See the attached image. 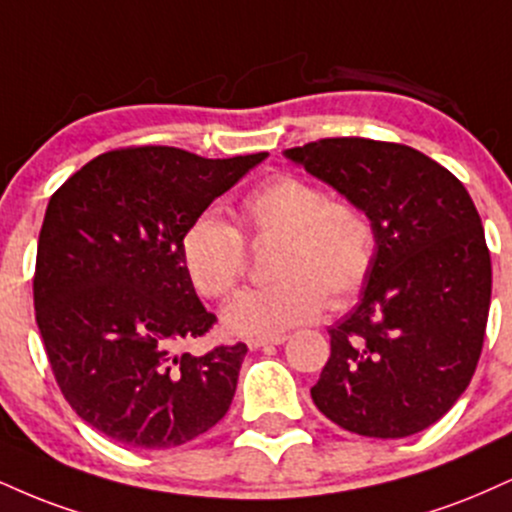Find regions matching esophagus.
<instances>
[{
  "mask_svg": "<svg viewBox=\"0 0 512 512\" xmlns=\"http://www.w3.org/2000/svg\"><path fill=\"white\" fill-rule=\"evenodd\" d=\"M286 343V336H272V338H250L248 348L257 350V348H267V346H281Z\"/></svg>",
  "mask_w": 512,
  "mask_h": 512,
  "instance_id": "1",
  "label": "esophagus"
}]
</instances>
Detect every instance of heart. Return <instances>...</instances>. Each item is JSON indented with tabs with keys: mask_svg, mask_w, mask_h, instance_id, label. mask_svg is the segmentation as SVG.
Wrapping results in <instances>:
<instances>
[{
	"mask_svg": "<svg viewBox=\"0 0 512 512\" xmlns=\"http://www.w3.org/2000/svg\"><path fill=\"white\" fill-rule=\"evenodd\" d=\"M252 238L279 236L272 272L279 281L243 291L224 307V326L236 336L272 338L317 319L326 307L348 305L374 264L372 221L353 202L329 200L315 183L276 176L240 205ZM183 267L200 293L226 298L245 269V243L224 217L207 209L181 236Z\"/></svg>",
	"mask_w": 512,
	"mask_h": 512,
	"instance_id": "heart-1",
	"label": "heart"
}]
</instances>
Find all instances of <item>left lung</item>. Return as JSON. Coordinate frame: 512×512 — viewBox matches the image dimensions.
<instances>
[{"label": "left lung", "instance_id": "obj_1", "mask_svg": "<svg viewBox=\"0 0 512 512\" xmlns=\"http://www.w3.org/2000/svg\"><path fill=\"white\" fill-rule=\"evenodd\" d=\"M367 214L374 264L360 303L331 326L312 400L338 427L403 439L463 396L482 353L491 257L470 193L408 145L326 138L283 150Z\"/></svg>", "mask_w": 512, "mask_h": 512}]
</instances>
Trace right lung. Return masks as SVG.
<instances>
[{
	"instance_id": "add662e5",
	"label": "right lung",
	"mask_w": 512,
	"mask_h": 512,
	"mask_svg": "<svg viewBox=\"0 0 512 512\" xmlns=\"http://www.w3.org/2000/svg\"><path fill=\"white\" fill-rule=\"evenodd\" d=\"M267 157L128 147L95 157L49 197L35 319L61 393L97 432L174 448L226 415L248 346L178 353L217 319L183 267L181 236Z\"/></svg>"
}]
</instances>
